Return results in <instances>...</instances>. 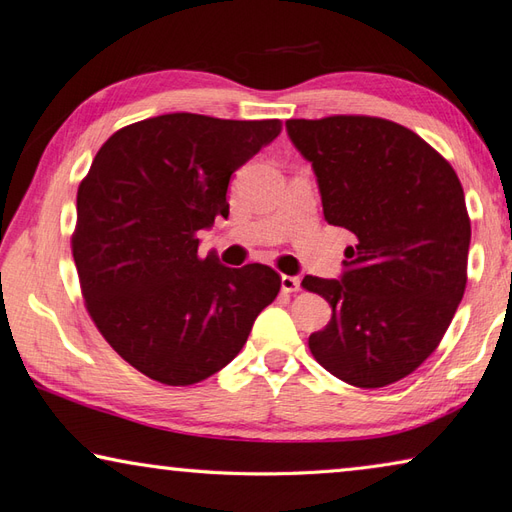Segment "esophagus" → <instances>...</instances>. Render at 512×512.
<instances>
[{
    "label": "esophagus",
    "instance_id": "obj_1",
    "mask_svg": "<svg viewBox=\"0 0 512 512\" xmlns=\"http://www.w3.org/2000/svg\"><path fill=\"white\" fill-rule=\"evenodd\" d=\"M301 288V279L292 275H281V290L284 292H297Z\"/></svg>",
    "mask_w": 512,
    "mask_h": 512
}]
</instances>
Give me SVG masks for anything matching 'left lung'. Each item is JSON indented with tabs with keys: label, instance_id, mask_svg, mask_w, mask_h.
Here are the masks:
<instances>
[{
	"label": "left lung",
	"instance_id": "8db88e82",
	"mask_svg": "<svg viewBox=\"0 0 512 512\" xmlns=\"http://www.w3.org/2000/svg\"><path fill=\"white\" fill-rule=\"evenodd\" d=\"M328 224L354 233L339 279L301 286L332 306L308 345L336 378L385 387L436 350L466 288L471 220L453 167L411 129L374 116L295 118Z\"/></svg>",
	"mask_w": 512,
	"mask_h": 512
}]
</instances>
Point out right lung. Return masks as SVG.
Segmentation results:
<instances>
[{
	"instance_id": "obj_1",
	"label": "right lung",
	"mask_w": 512,
	"mask_h": 512,
	"mask_svg": "<svg viewBox=\"0 0 512 512\" xmlns=\"http://www.w3.org/2000/svg\"><path fill=\"white\" fill-rule=\"evenodd\" d=\"M281 121L162 114L118 129L76 193L72 255L85 306L118 356L158 383L220 372L273 303V268L200 257L198 233L228 217L233 173Z\"/></svg>"
}]
</instances>
